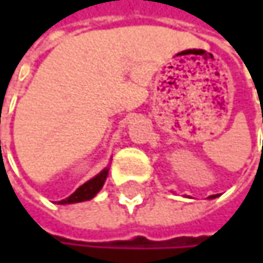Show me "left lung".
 <instances>
[{
	"label": "left lung",
	"mask_w": 263,
	"mask_h": 263,
	"mask_svg": "<svg viewBox=\"0 0 263 263\" xmlns=\"http://www.w3.org/2000/svg\"><path fill=\"white\" fill-rule=\"evenodd\" d=\"M259 94V92H257ZM259 99H260V96H259ZM209 198H215V195H212V196H209Z\"/></svg>",
	"instance_id": "8db88e82"
}]
</instances>
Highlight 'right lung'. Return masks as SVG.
Wrapping results in <instances>:
<instances>
[{
    "label": "right lung",
    "instance_id": "obj_1",
    "mask_svg": "<svg viewBox=\"0 0 263 263\" xmlns=\"http://www.w3.org/2000/svg\"><path fill=\"white\" fill-rule=\"evenodd\" d=\"M106 177H108V169H103L99 175H96L89 181L82 184L79 189H76V192L71 193L68 198L59 201V204H73V202H82V201H88V199L94 198L96 193L103 187Z\"/></svg>",
    "mask_w": 263,
    "mask_h": 263
}]
</instances>
